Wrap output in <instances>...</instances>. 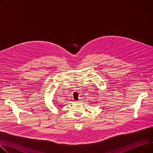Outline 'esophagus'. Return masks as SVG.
I'll return each instance as SVG.
<instances>
[{
  "instance_id": "obj_1",
  "label": "esophagus",
  "mask_w": 153,
  "mask_h": 153,
  "mask_svg": "<svg viewBox=\"0 0 153 153\" xmlns=\"http://www.w3.org/2000/svg\"><path fill=\"white\" fill-rule=\"evenodd\" d=\"M80 101H81L80 100H78V101H76V102H80Z\"/></svg>"
}]
</instances>
